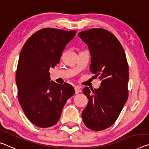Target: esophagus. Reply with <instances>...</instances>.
<instances>
[{
    "mask_svg": "<svg viewBox=\"0 0 149 149\" xmlns=\"http://www.w3.org/2000/svg\"><path fill=\"white\" fill-rule=\"evenodd\" d=\"M74 91H75V94H79L80 92H81V89H80V87L78 86H74Z\"/></svg>",
    "mask_w": 149,
    "mask_h": 149,
    "instance_id": "34e87169",
    "label": "esophagus"
}]
</instances>
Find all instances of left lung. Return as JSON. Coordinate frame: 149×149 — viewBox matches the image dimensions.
<instances>
[{"mask_svg": "<svg viewBox=\"0 0 149 149\" xmlns=\"http://www.w3.org/2000/svg\"><path fill=\"white\" fill-rule=\"evenodd\" d=\"M78 35L90 51V70L101 81L92 92L88 87L82 89L88 99L82 120L88 129L99 131L113 125L127 102L129 66L122 45L108 31L92 29Z\"/></svg>", "mask_w": 149, "mask_h": 149, "instance_id": "obj_1", "label": "left lung"}]
</instances>
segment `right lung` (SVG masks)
Listing matches in <instances>:
<instances>
[{
	"label": "right lung",
	"instance_id": "1",
	"mask_svg": "<svg viewBox=\"0 0 149 149\" xmlns=\"http://www.w3.org/2000/svg\"><path fill=\"white\" fill-rule=\"evenodd\" d=\"M76 33L42 29L26 40L20 51L16 74L19 101L26 117L38 127L56 125L67 100L75 93L70 84L51 81L49 70L59 63Z\"/></svg>",
	"mask_w": 149,
	"mask_h": 149
}]
</instances>
